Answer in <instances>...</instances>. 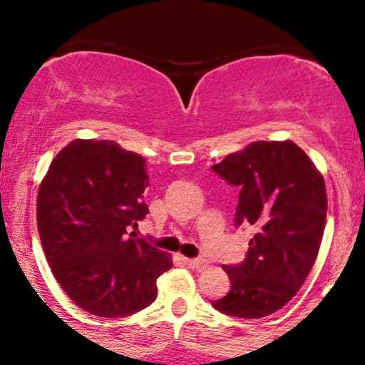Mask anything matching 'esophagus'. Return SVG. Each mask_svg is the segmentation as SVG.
Masks as SVG:
<instances>
[{"label":"esophagus","instance_id":"1","mask_svg":"<svg viewBox=\"0 0 365 365\" xmlns=\"http://www.w3.org/2000/svg\"><path fill=\"white\" fill-rule=\"evenodd\" d=\"M185 264L192 269H204L207 266V262L204 259H185Z\"/></svg>","mask_w":365,"mask_h":365}]
</instances>
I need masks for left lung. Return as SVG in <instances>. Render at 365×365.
Returning <instances> with one entry per match:
<instances>
[{"mask_svg": "<svg viewBox=\"0 0 365 365\" xmlns=\"http://www.w3.org/2000/svg\"><path fill=\"white\" fill-rule=\"evenodd\" d=\"M212 171L240 188L237 228L255 230L244 261L225 266L232 287L212 307L261 319L290 302L316 262L328 211L324 180L292 140L252 142Z\"/></svg>", "mask_w": 365, "mask_h": 365, "instance_id": "8db88e82", "label": "left lung"}]
</instances>
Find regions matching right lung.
Listing matches in <instances>:
<instances>
[{
    "label": "right lung",
    "mask_w": 365,
    "mask_h": 365,
    "mask_svg": "<svg viewBox=\"0 0 365 365\" xmlns=\"http://www.w3.org/2000/svg\"><path fill=\"white\" fill-rule=\"evenodd\" d=\"M145 159L113 140H73L37 195V230L54 278L83 311L123 317L154 302L171 257L132 228L149 212Z\"/></svg>",
    "instance_id": "right-lung-1"
}]
</instances>
